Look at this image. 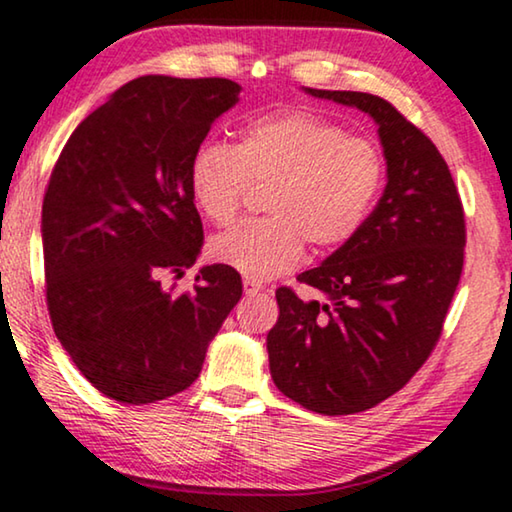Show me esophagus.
Masks as SVG:
<instances>
[{"label": "esophagus", "mask_w": 512, "mask_h": 512, "mask_svg": "<svg viewBox=\"0 0 512 512\" xmlns=\"http://www.w3.org/2000/svg\"><path fill=\"white\" fill-rule=\"evenodd\" d=\"M264 289V285L259 280H253V278H243V292H246L248 296H255Z\"/></svg>", "instance_id": "34e87169"}]
</instances>
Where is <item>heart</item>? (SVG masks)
I'll list each match as a JSON object with an SVG mask.
<instances>
[{
	"label": "heart",
	"mask_w": 512,
	"mask_h": 512,
	"mask_svg": "<svg viewBox=\"0 0 512 512\" xmlns=\"http://www.w3.org/2000/svg\"><path fill=\"white\" fill-rule=\"evenodd\" d=\"M384 156L368 140L308 112L255 119L236 147L207 140L188 167L193 200L216 225L239 216L248 183H271L269 218L218 234L211 255L241 276L271 280L299 266L305 243L333 250L361 230L384 186Z\"/></svg>",
	"instance_id": "heart-1"
}]
</instances>
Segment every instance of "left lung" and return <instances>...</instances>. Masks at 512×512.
Masks as SVG:
<instances>
[{"mask_svg":"<svg viewBox=\"0 0 512 512\" xmlns=\"http://www.w3.org/2000/svg\"><path fill=\"white\" fill-rule=\"evenodd\" d=\"M368 114L386 188L352 239L299 276L322 292L280 287L266 335L273 384L324 416L358 414L398 393L437 345L464 264V211L446 160L384 98L303 87Z\"/></svg>","mask_w":512,"mask_h":512,"instance_id":"1","label":"left lung"}]
</instances>
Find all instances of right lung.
I'll use <instances>...</instances> for the list:
<instances>
[{"label": "right lung", "instance_id": "obj_1", "mask_svg": "<svg viewBox=\"0 0 512 512\" xmlns=\"http://www.w3.org/2000/svg\"><path fill=\"white\" fill-rule=\"evenodd\" d=\"M225 78L142 75L68 137L45 190V294L57 340L94 388L124 404L181 393L241 299L232 266H202L188 183L195 149L239 103Z\"/></svg>", "mask_w": 512, "mask_h": 512}]
</instances>
